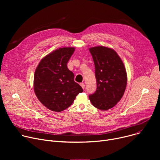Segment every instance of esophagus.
<instances>
[{
    "mask_svg": "<svg viewBox=\"0 0 160 160\" xmlns=\"http://www.w3.org/2000/svg\"><path fill=\"white\" fill-rule=\"evenodd\" d=\"M80 86H81V87L83 88V89H84L85 88V84L83 83H80Z\"/></svg>",
    "mask_w": 160,
    "mask_h": 160,
    "instance_id": "esophagus-1",
    "label": "esophagus"
}]
</instances>
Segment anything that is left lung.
<instances>
[{"mask_svg":"<svg viewBox=\"0 0 160 160\" xmlns=\"http://www.w3.org/2000/svg\"><path fill=\"white\" fill-rule=\"evenodd\" d=\"M93 59L97 89L89 96L95 108L108 110L122 97L127 84V74L121 58L111 48L103 46L89 49Z\"/></svg>","mask_w":160,"mask_h":160,"instance_id":"left-lung-1","label":"left lung"}]
</instances>
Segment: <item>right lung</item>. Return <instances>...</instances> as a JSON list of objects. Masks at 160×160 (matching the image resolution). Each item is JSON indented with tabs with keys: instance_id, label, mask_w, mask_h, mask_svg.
Wrapping results in <instances>:
<instances>
[{
	"instance_id": "right-lung-1",
	"label": "right lung",
	"mask_w": 160,
	"mask_h": 160,
	"mask_svg": "<svg viewBox=\"0 0 160 160\" xmlns=\"http://www.w3.org/2000/svg\"><path fill=\"white\" fill-rule=\"evenodd\" d=\"M74 47L56 49L39 63L33 77V89L39 101L48 110L60 112L69 107L76 97L83 92L74 81V74L67 63Z\"/></svg>"
}]
</instances>
